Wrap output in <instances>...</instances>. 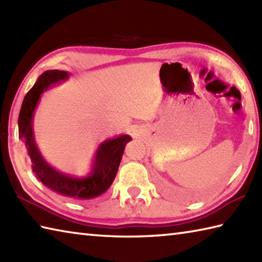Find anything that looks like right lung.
<instances>
[{
	"mask_svg": "<svg viewBox=\"0 0 262 262\" xmlns=\"http://www.w3.org/2000/svg\"><path fill=\"white\" fill-rule=\"evenodd\" d=\"M69 78V74L62 70H46L38 77L35 85L26 94L20 109L18 127L19 138L24 142L27 157L32 163L33 171L46 187L75 199H94L103 194L115 181L125 146L132 137L120 135L101 143L95 152L91 170L84 177H77L56 170L43 158L33 129V117L40 95L51 86L60 84Z\"/></svg>",
	"mask_w": 262,
	"mask_h": 262,
	"instance_id": "obj_1",
	"label": "right lung"
}]
</instances>
